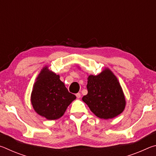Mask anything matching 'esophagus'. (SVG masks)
I'll return each instance as SVG.
<instances>
[{
    "instance_id": "obj_1",
    "label": "esophagus",
    "mask_w": 156,
    "mask_h": 156,
    "mask_svg": "<svg viewBox=\"0 0 156 156\" xmlns=\"http://www.w3.org/2000/svg\"><path fill=\"white\" fill-rule=\"evenodd\" d=\"M76 97H77V98H80L81 96V94H80V93H78L76 94Z\"/></svg>"
}]
</instances>
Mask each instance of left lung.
Listing matches in <instances>:
<instances>
[{
	"label": "left lung",
	"mask_w": 156,
	"mask_h": 156,
	"mask_svg": "<svg viewBox=\"0 0 156 156\" xmlns=\"http://www.w3.org/2000/svg\"><path fill=\"white\" fill-rule=\"evenodd\" d=\"M87 88L88 94L82 100L97 117L112 119L125 109L126 100L122 87L109 68H105L98 75H89Z\"/></svg>",
	"instance_id": "1"
}]
</instances>
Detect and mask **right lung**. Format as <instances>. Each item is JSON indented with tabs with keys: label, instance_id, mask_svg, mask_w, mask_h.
Instances as JSON below:
<instances>
[{
	"label": "right lung",
	"instance_id": "add662e5",
	"mask_svg": "<svg viewBox=\"0 0 156 156\" xmlns=\"http://www.w3.org/2000/svg\"><path fill=\"white\" fill-rule=\"evenodd\" d=\"M76 98L60 80L59 75L49 70L48 66L42 69L31 94V105L38 115L49 120L58 119Z\"/></svg>",
	"mask_w": 156,
	"mask_h": 156
}]
</instances>
